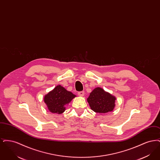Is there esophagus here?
<instances>
[{"label":"esophagus","instance_id":"1","mask_svg":"<svg viewBox=\"0 0 160 160\" xmlns=\"http://www.w3.org/2000/svg\"><path fill=\"white\" fill-rule=\"evenodd\" d=\"M78 95L79 96H80V97H83L84 95V92H78Z\"/></svg>","mask_w":160,"mask_h":160}]
</instances>
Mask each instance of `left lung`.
Wrapping results in <instances>:
<instances>
[{"instance_id": "obj_1", "label": "left lung", "mask_w": 160, "mask_h": 160, "mask_svg": "<svg viewBox=\"0 0 160 160\" xmlns=\"http://www.w3.org/2000/svg\"><path fill=\"white\" fill-rule=\"evenodd\" d=\"M116 99L111 93L98 87L90 93L87 101L93 112L102 114L113 110Z\"/></svg>"}]
</instances>
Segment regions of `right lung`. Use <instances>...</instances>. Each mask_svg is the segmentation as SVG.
<instances>
[{
  "instance_id": "1",
  "label": "right lung",
  "mask_w": 160,
  "mask_h": 160,
  "mask_svg": "<svg viewBox=\"0 0 160 160\" xmlns=\"http://www.w3.org/2000/svg\"><path fill=\"white\" fill-rule=\"evenodd\" d=\"M75 97L76 95L59 84L45 95L44 101L51 113L62 114L65 111L66 106Z\"/></svg>"
}]
</instances>
